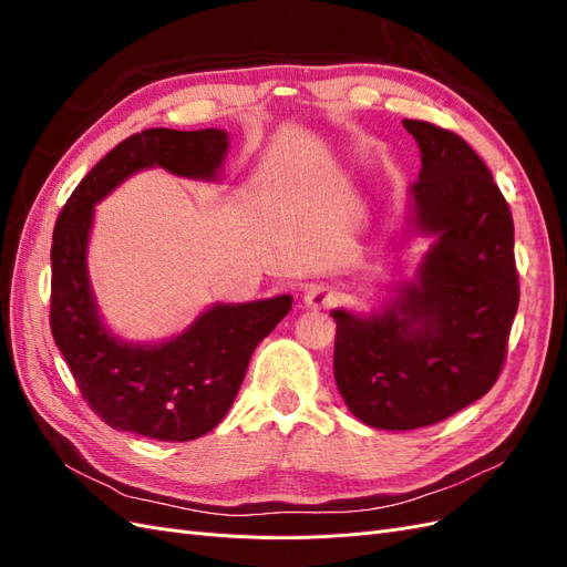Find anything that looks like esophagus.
<instances>
[{
    "label": "esophagus",
    "mask_w": 567,
    "mask_h": 567,
    "mask_svg": "<svg viewBox=\"0 0 567 567\" xmlns=\"http://www.w3.org/2000/svg\"><path fill=\"white\" fill-rule=\"evenodd\" d=\"M302 300L305 307H310V310H323V307H331L338 300V290L331 288L329 284H317L307 288Z\"/></svg>",
    "instance_id": "34e87169"
}]
</instances>
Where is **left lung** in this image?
Segmentation results:
<instances>
[{
    "instance_id": "8db88e82",
    "label": "left lung",
    "mask_w": 567,
    "mask_h": 567,
    "mask_svg": "<svg viewBox=\"0 0 567 567\" xmlns=\"http://www.w3.org/2000/svg\"><path fill=\"white\" fill-rule=\"evenodd\" d=\"M421 148L409 227L433 236L419 277L381 312L333 310L336 385L381 431L450 419L496 383L520 288L513 217L483 158L458 134L402 120Z\"/></svg>"
}]
</instances>
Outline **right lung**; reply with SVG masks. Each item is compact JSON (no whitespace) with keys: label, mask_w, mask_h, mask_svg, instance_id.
Here are the masks:
<instances>
[{"label":"right lung","mask_w":567,"mask_h":567,"mask_svg":"<svg viewBox=\"0 0 567 567\" xmlns=\"http://www.w3.org/2000/svg\"><path fill=\"white\" fill-rule=\"evenodd\" d=\"M225 130L151 127L101 158L63 205L51 241L49 323L73 379L96 416L115 431L165 442L196 440L225 419L252 350L290 310V296L217 302L179 336L148 346L113 336L99 317L87 277L94 205L146 167L217 182Z\"/></svg>","instance_id":"add662e5"}]
</instances>
